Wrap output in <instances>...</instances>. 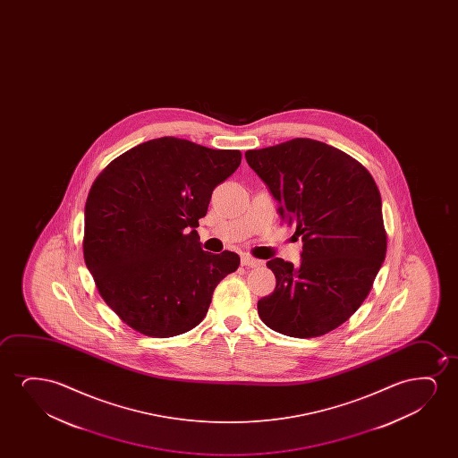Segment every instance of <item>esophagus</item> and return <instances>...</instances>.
<instances>
[{
  "label": "esophagus",
  "mask_w": 458,
  "mask_h": 458,
  "mask_svg": "<svg viewBox=\"0 0 458 458\" xmlns=\"http://www.w3.org/2000/svg\"><path fill=\"white\" fill-rule=\"evenodd\" d=\"M241 266H244V267H259V266H263V261L257 259V258L249 257V255H242L241 257Z\"/></svg>",
  "instance_id": "34e87169"
}]
</instances>
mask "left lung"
<instances>
[{
    "label": "left lung",
    "instance_id": "1",
    "mask_svg": "<svg viewBox=\"0 0 458 458\" xmlns=\"http://www.w3.org/2000/svg\"><path fill=\"white\" fill-rule=\"evenodd\" d=\"M283 222L301 236V264L267 261L276 278L258 314L276 332L314 338L344 324L361 307L386 255L382 199L353 157L313 139L245 151Z\"/></svg>",
    "mask_w": 458,
    "mask_h": 458
}]
</instances>
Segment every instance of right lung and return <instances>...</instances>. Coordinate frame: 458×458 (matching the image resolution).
<instances>
[{
    "mask_svg": "<svg viewBox=\"0 0 458 458\" xmlns=\"http://www.w3.org/2000/svg\"><path fill=\"white\" fill-rule=\"evenodd\" d=\"M241 164L239 150L159 138L114 159L84 209V261L103 301L153 338L192 330L216 286L239 267L234 251L201 250L199 219L217 184Z\"/></svg>",
    "mask_w": 458,
    "mask_h": 458,
    "instance_id": "1",
    "label": "right lung"
}]
</instances>
